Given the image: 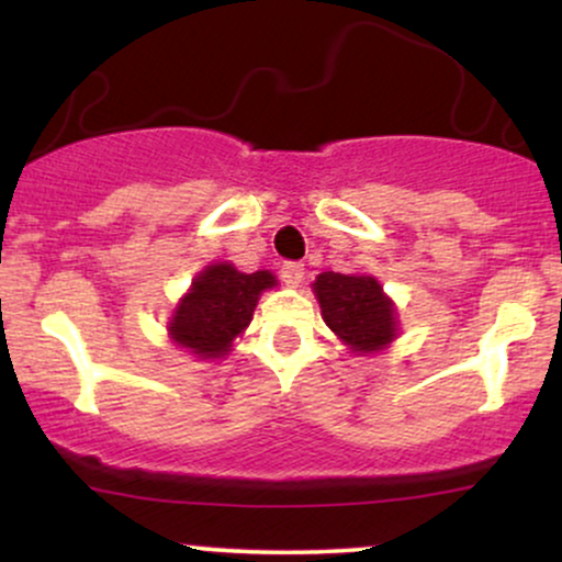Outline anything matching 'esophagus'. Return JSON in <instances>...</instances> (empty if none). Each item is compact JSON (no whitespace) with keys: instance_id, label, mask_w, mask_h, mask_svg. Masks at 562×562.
<instances>
[{"instance_id":"esophagus-1","label":"esophagus","mask_w":562,"mask_h":562,"mask_svg":"<svg viewBox=\"0 0 562 562\" xmlns=\"http://www.w3.org/2000/svg\"><path fill=\"white\" fill-rule=\"evenodd\" d=\"M303 274H306V269H303V263H299V261L282 263V269H280L282 282H285V285H290V288H299L303 282Z\"/></svg>"}]
</instances>
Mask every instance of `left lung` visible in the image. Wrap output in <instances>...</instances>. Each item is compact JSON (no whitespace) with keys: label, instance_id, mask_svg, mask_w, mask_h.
<instances>
[{"label":"left lung","instance_id":"left-lung-1","mask_svg":"<svg viewBox=\"0 0 562 562\" xmlns=\"http://www.w3.org/2000/svg\"><path fill=\"white\" fill-rule=\"evenodd\" d=\"M314 293L330 330L353 351H378L396 335L393 306L375 277L322 272Z\"/></svg>","mask_w":562,"mask_h":562}]
</instances>
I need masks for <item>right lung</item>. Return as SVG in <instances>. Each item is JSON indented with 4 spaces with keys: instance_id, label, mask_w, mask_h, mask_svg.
Instances as JSON below:
<instances>
[{
    "instance_id": "obj_1",
    "label": "right lung",
    "mask_w": 562,
    "mask_h": 562,
    "mask_svg": "<svg viewBox=\"0 0 562 562\" xmlns=\"http://www.w3.org/2000/svg\"><path fill=\"white\" fill-rule=\"evenodd\" d=\"M269 272L245 274L232 263H214L198 274L192 290L171 319V338L205 359L229 351L232 340L248 327L261 290L272 288Z\"/></svg>"
}]
</instances>
